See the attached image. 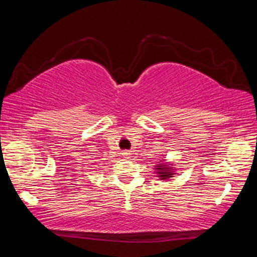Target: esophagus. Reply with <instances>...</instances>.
<instances>
[{
	"mask_svg": "<svg viewBox=\"0 0 257 257\" xmlns=\"http://www.w3.org/2000/svg\"><path fill=\"white\" fill-rule=\"evenodd\" d=\"M122 155L124 156V158H125V159H129V158H130V155H132V153H130V152H129V151H124V152H123V153H122Z\"/></svg>",
	"mask_w": 257,
	"mask_h": 257,
	"instance_id": "obj_1",
	"label": "esophagus"
}]
</instances>
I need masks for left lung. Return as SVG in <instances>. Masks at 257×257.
<instances>
[{"label":"left lung","mask_w":257,"mask_h":257,"mask_svg":"<svg viewBox=\"0 0 257 257\" xmlns=\"http://www.w3.org/2000/svg\"><path fill=\"white\" fill-rule=\"evenodd\" d=\"M160 159H163V158H160ZM154 173H156V177H159L160 180H169L171 179V178L175 177L176 175V170L173 169V165L165 162V161H161V162L156 163L154 165Z\"/></svg>","instance_id":"obj_1"}]
</instances>
